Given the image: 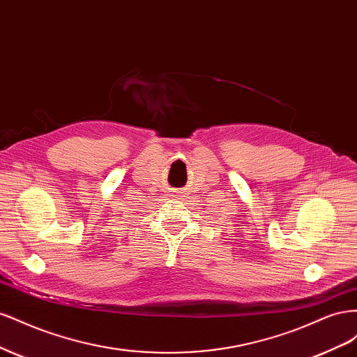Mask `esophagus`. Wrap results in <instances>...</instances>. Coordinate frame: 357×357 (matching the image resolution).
<instances>
[{
    "label": "esophagus",
    "instance_id": "1",
    "mask_svg": "<svg viewBox=\"0 0 357 357\" xmlns=\"http://www.w3.org/2000/svg\"><path fill=\"white\" fill-rule=\"evenodd\" d=\"M172 192V195L171 197H174V198H178V197H181L183 195V192L181 190H171Z\"/></svg>",
    "mask_w": 357,
    "mask_h": 357
}]
</instances>
